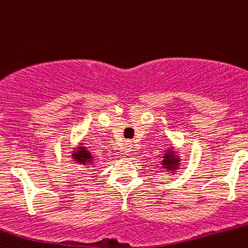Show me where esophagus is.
<instances>
[{"label":"esophagus","instance_id":"obj_1","mask_svg":"<svg viewBox=\"0 0 248 248\" xmlns=\"http://www.w3.org/2000/svg\"><path fill=\"white\" fill-rule=\"evenodd\" d=\"M130 152H132V144H130L129 142H127V144L124 146V154H126V155H129Z\"/></svg>","mask_w":248,"mask_h":248}]
</instances>
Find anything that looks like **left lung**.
<instances>
[{"instance_id": "1", "label": "left lung", "mask_w": 248, "mask_h": 248, "mask_svg": "<svg viewBox=\"0 0 248 248\" xmlns=\"http://www.w3.org/2000/svg\"><path fill=\"white\" fill-rule=\"evenodd\" d=\"M160 156L162 158V161H160L162 169L166 170L169 176L175 175L176 171L181 169L182 158L178 152H176V149L172 146L168 147L164 150V154H162Z\"/></svg>"}]
</instances>
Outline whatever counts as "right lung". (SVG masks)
Here are the masks:
<instances>
[{
  "mask_svg": "<svg viewBox=\"0 0 248 248\" xmlns=\"http://www.w3.org/2000/svg\"><path fill=\"white\" fill-rule=\"evenodd\" d=\"M71 153H72L71 154V157H72L75 163H78L84 167L95 166L94 156L87 149V147H85L82 143H79L78 146H76Z\"/></svg>",
  "mask_w": 248,
  "mask_h": 248,
  "instance_id": "add662e5",
  "label": "right lung"
}]
</instances>
